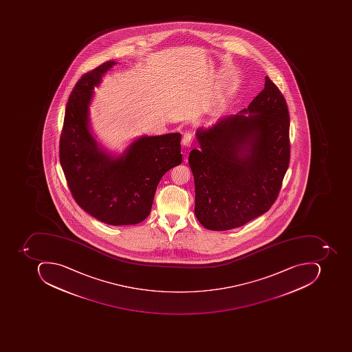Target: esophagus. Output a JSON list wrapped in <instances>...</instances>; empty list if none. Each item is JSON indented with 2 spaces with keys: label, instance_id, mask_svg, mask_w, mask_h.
<instances>
[{
  "label": "esophagus",
  "instance_id": "esophagus-1",
  "mask_svg": "<svg viewBox=\"0 0 352 352\" xmlns=\"http://www.w3.org/2000/svg\"><path fill=\"white\" fill-rule=\"evenodd\" d=\"M191 143H192V135H191L190 133H185L184 135H183V138H182V144H183V146H185V147H190Z\"/></svg>",
  "mask_w": 352,
  "mask_h": 352
}]
</instances>
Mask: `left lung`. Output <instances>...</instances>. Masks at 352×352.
<instances>
[{"instance_id":"1","label":"left lung","mask_w":352,"mask_h":352,"mask_svg":"<svg viewBox=\"0 0 352 352\" xmlns=\"http://www.w3.org/2000/svg\"><path fill=\"white\" fill-rule=\"evenodd\" d=\"M287 102L265 77L248 108L195 132L191 150L195 214L207 230L239 228L271 208L289 163Z\"/></svg>"}]
</instances>
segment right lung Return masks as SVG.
<instances>
[{
	"mask_svg": "<svg viewBox=\"0 0 352 352\" xmlns=\"http://www.w3.org/2000/svg\"><path fill=\"white\" fill-rule=\"evenodd\" d=\"M115 65L114 60L102 63L74 87L59 159L72 195L83 210L109 226H132L149 216L159 182L182 163V135H142L118 155L97 142L90 124L93 93Z\"/></svg>",
	"mask_w": 352,
	"mask_h": 352,
	"instance_id": "right-lung-1",
	"label": "right lung"
}]
</instances>
